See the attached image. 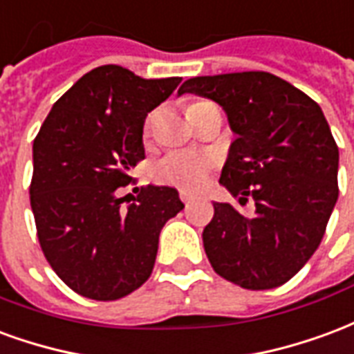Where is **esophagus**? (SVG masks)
Here are the masks:
<instances>
[{
	"label": "esophagus",
	"mask_w": 354,
	"mask_h": 354,
	"mask_svg": "<svg viewBox=\"0 0 354 354\" xmlns=\"http://www.w3.org/2000/svg\"><path fill=\"white\" fill-rule=\"evenodd\" d=\"M180 202L185 203V205H190V203L194 202V198H192V196H188V194H180Z\"/></svg>",
	"instance_id": "34e87169"
}]
</instances>
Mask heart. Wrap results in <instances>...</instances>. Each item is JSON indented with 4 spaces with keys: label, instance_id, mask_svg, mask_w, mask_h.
I'll return each instance as SVG.
<instances>
[{
    "label": "heart",
    "instance_id": "obj_1",
    "mask_svg": "<svg viewBox=\"0 0 354 354\" xmlns=\"http://www.w3.org/2000/svg\"><path fill=\"white\" fill-rule=\"evenodd\" d=\"M211 169H213V160L205 154L169 152L154 166L152 177L160 185H167V187H174L180 192L190 194V192H198L200 188H203Z\"/></svg>",
    "mask_w": 354,
    "mask_h": 354
}]
</instances>
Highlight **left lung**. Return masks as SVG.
<instances>
[{"label": "left lung", "mask_w": 354, "mask_h": 354, "mask_svg": "<svg viewBox=\"0 0 354 354\" xmlns=\"http://www.w3.org/2000/svg\"><path fill=\"white\" fill-rule=\"evenodd\" d=\"M213 100L236 141L221 174L241 205L213 203L203 249L221 277L249 290L285 285L321 245L337 200L339 152L319 103L268 71L192 77L179 94Z\"/></svg>", "instance_id": "1"}]
</instances>
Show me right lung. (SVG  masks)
Listing matches in <instances>:
<instances>
[{"mask_svg": "<svg viewBox=\"0 0 354 354\" xmlns=\"http://www.w3.org/2000/svg\"><path fill=\"white\" fill-rule=\"evenodd\" d=\"M180 77L141 79L120 66L82 75L33 139L30 183L46 262L84 298H124L151 277L164 224L185 207L171 187L133 188L128 169L145 158L143 124Z\"/></svg>", "mask_w": 354, "mask_h": 354, "instance_id": "right-lung-1", "label": "right lung"}]
</instances>
